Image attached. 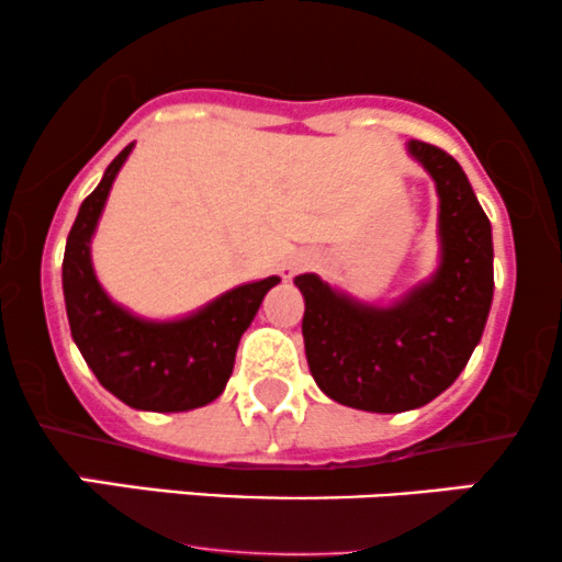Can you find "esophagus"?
Returning a JSON list of instances; mask_svg holds the SVG:
<instances>
[{
  "mask_svg": "<svg viewBox=\"0 0 562 562\" xmlns=\"http://www.w3.org/2000/svg\"><path fill=\"white\" fill-rule=\"evenodd\" d=\"M306 267H308V259H303V256H293V259H290L288 263H282V277L290 280V277H293L295 272H301V269H306Z\"/></svg>",
  "mask_w": 562,
  "mask_h": 562,
  "instance_id": "esophagus-1",
  "label": "esophagus"
}]
</instances>
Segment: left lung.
<instances>
[{
    "label": "left lung",
    "mask_w": 562,
    "mask_h": 562,
    "mask_svg": "<svg viewBox=\"0 0 562 562\" xmlns=\"http://www.w3.org/2000/svg\"><path fill=\"white\" fill-rule=\"evenodd\" d=\"M406 153L438 195V267L389 303H370L299 274L303 346L312 378L333 402L396 415L434 402L465 370L494 299L492 224L449 153L409 139Z\"/></svg>",
    "instance_id": "left-lung-1"
}]
</instances>
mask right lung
<instances>
[{"label": "right lung", "instance_id": "obj_1", "mask_svg": "<svg viewBox=\"0 0 562 562\" xmlns=\"http://www.w3.org/2000/svg\"><path fill=\"white\" fill-rule=\"evenodd\" d=\"M126 145L81 203L63 256V295L74 344L115 398L142 412H190L222 396L237 344L280 277L245 282L184 317L147 319L115 303L92 263V237L105 211Z\"/></svg>", "mask_w": 562, "mask_h": 562}]
</instances>
